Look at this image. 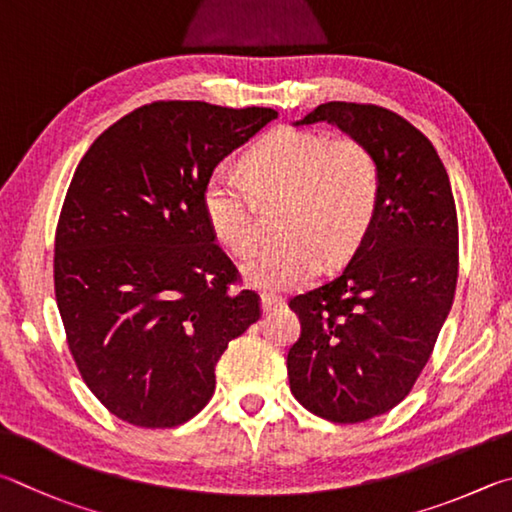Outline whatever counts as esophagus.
Masks as SVG:
<instances>
[{"label": "esophagus", "mask_w": 512, "mask_h": 512, "mask_svg": "<svg viewBox=\"0 0 512 512\" xmlns=\"http://www.w3.org/2000/svg\"><path fill=\"white\" fill-rule=\"evenodd\" d=\"M261 306H263V312H272L276 308H283L285 306V299L279 297V294L265 292V294H261Z\"/></svg>", "instance_id": "1"}]
</instances>
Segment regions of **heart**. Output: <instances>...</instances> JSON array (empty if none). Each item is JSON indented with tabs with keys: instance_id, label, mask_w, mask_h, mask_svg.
<instances>
[{
	"instance_id": "heart-1",
	"label": "heart",
	"mask_w": 512,
	"mask_h": 512,
	"mask_svg": "<svg viewBox=\"0 0 512 512\" xmlns=\"http://www.w3.org/2000/svg\"><path fill=\"white\" fill-rule=\"evenodd\" d=\"M240 177L213 168L202 186V213L233 256L256 242L258 202L283 200L274 240L242 265L258 290H292L321 263L342 265L369 233L380 206L382 173L373 150L355 139L330 141L312 130H276L242 157Z\"/></svg>"
}]
</instances>
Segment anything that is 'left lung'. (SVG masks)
Segmentation results:
<instances>
[{
    "label": "left lung",
    "mask_w": 512,
    "mask_h": 512,
    "mask_svg": "<svg viewBox=\"0 0 512 512\" xmlns=\"http://www.w3.org/2000/svg\"><path fill=\"white\" fill-rule=\"evenodd\" d=\"M319 121L373 150L382 193L344 270L290 299L301 337L288 378L312 414L353 425L400 405L423 373L454 301L459 222L443 161L409 121L378 105L330 101L294 125Z\"/></svg>",
    "instance_id": "1"
}]
</instances>
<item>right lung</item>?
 <instances>
[{
  "mask_svg": "<svg viewBox=\"0 0 512 512\" xmlns=\"http://www.w3.org/2000/svg\"><path fill=\"white\" fill-rule=\"evenodd\" d=\"M276 116L157 101L110 125L80 159L53 285L80 375L125 423L166 429L200 414L229 342L261 319L256 292H229L238 270L215 245L202 186Z\"/></svg>",
  "mask_w": 512,
  "mask_h": 512,
  "instance_id": "add662e5",
  "label": "right lung"
}]
</instances>
